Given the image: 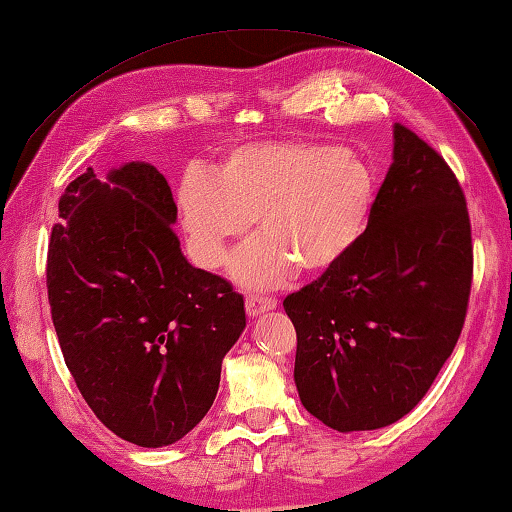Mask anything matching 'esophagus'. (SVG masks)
I'll list each match as a JSON object with an SVG mask.
<instances>
[{
    "label": "esophagus",
    "mask_w": 512,
    "mask_h": 512,
    "mask_svg": "<svg viewBox=\"0 0 512 512\" xmlns=\"http://www.w3.org/2000/svg\"><path fill=\"white\" fill-rule=\"evenodd\" d=\"M275 308H277V299L273 297H246V313L250 317H257Z\"/></svg>",
    "instance_id": "1"
}]
</instances>
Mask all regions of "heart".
Listing matches in <instances>:
<instances>
[{
	"label": "heart",
	"mask_w": 512,
	"mask_h": 512,
	"mask_svg": "<svg viewBox=\"0 0 512 512\" xmlns=\"http://www.w3.org/2000/svg\"><path fill=\"white\" fill-rule=\"evenodd\" d=\"M375 175L350 148L313 142L237 146L210 173L190 168L177 188L188 253L202 268L222 264L253 219L257 237L230 259V275L253 290L286 282L297 268L319 275L362 239Z\"/></svg>",
	"instance_id": "obj_1"
}]
</instances>
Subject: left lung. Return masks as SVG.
Here are the masks:
<instances>
[{
	"instance_id": "8db88e82",
	"label": "left lung",
	"mask_w": 512,
	"mask_h": 512,
	"mask_svg": "<svg viewBox=\"0 0 512 512\" xmlns=\"http://www.w3.org/2000/svg\"><path fill=\"white\" fill-rule=\"evenodd\" d=\"M393 139L362 239L284 299L299 399L339 433L390 426L422 402L462 333L473 279L453 170L406 126Z\"/></svg>"
}]
</instances>
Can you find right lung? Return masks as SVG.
Listing matches in <instances>:
<instances>
[{"instance_id": "right-lung-1", "label": "right lung", "mask_w": 512, "mask_h": 512, "mask_svg": "<svg viewBox=\"0 0 512 512\" xmlns=\"http://www.w3.org/2000/svg\"><path fill=\"white\" fill-rule=\"evenodd\" d=\"M177 206L148 162L86 168L59 199L48 302L64 362L99 422L144 448L188 435L246 328L244 297L188 264Z\"/></svg>"}]
</instances>
